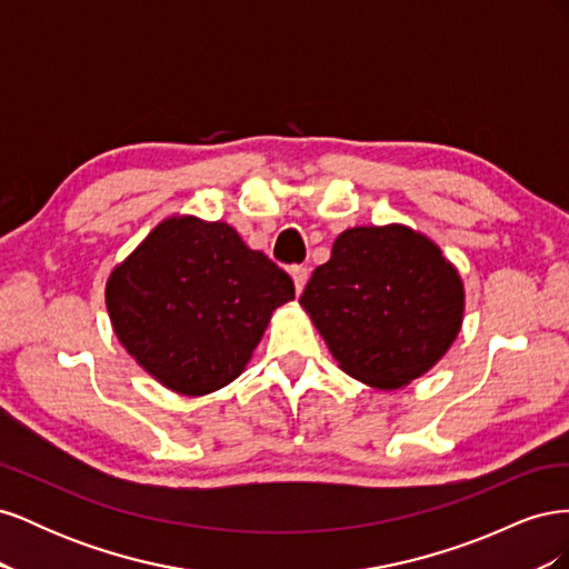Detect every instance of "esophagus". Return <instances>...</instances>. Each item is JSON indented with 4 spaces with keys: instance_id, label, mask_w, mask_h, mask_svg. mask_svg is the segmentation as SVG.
<instances>
[{
    "instance_id": "1",
    "label": "esophagus",
    "mask_w": 569,
    "mask_h": 569,
    "mask_svg": "<svg viewBox=\"0 0 569 569\" xmlns=\"http://www.w3.org/2000/svg\"><path fill=\"white\" fill-rule=\"evenodd\" d=\"M289 272H291V280H295L297 295H301L303 287H306V282H308V268H303V266H291V268H289Z\"/></svg>"
}]
</instances>
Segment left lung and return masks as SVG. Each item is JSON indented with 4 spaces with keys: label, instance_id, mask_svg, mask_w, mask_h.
I'll list each match as a JSON object with an SVG mask.
<instances>
[{
    "label": "left lung",
    "instance_id": "8db88e82",
    "mask_svg": "<svg viewBox=\"0 0 569 569\" xmlns=\"http://www.w3.org/2000/svg\"><path fill=\"white\" fill-rule=\"evenodd\" d=\"M343 372L396 389L432 368L462 322V282L427 237L403 226L337 237L299 299Z\"/></svg>",
    "mask_w": 569,
    "mask_h": 569
}]
</instances>
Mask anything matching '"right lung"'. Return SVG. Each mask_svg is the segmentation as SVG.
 I'll return each mask as SVG.
<instances>
[{
    "label": "right lung",
    "mask_w": 569,
    "mask_h": 569,
    "mask_svg": "<svg viewBox=\"0 0 569 569\" xmlns=\"http://www.w3.org/2000/svg\"><path fill=\"white\" fill-rule=\"evenodd\" d=\"M295 282L226 222L170 218L107 284L120 343L161 385L201 396L230 385L249 363L272 308Z\"/></svg>",
    "instance_id": "1"
}]
</instances>
